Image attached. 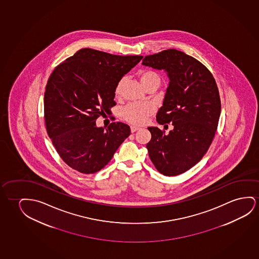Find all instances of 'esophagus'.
<instances>
[{"label":"esophagus","mask_w":259,"mask_h":259,"mask_svg":"<svg viewBox=\"0 0 259 259\" xmlns=\"http://www.w3.org/2000/svg\"><path fill=\"white\" fill-rule=\"evenodd\" d=\"M139 130H140V127H137V126H132V127H131V131H132V132H137V131H139Z\"/></svg>","instance_id":"34e87169"}]
</instances>
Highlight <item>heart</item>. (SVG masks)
I'll return each mask as SVG.
<instances>
[{
  "mask_svg": "<svg viewBox=\"0 0 259 259\" xmlns=\"http://www.w3.org/2000/svg\"><path fill=\"white\" fill-rule=\"evenodd\" d=\"M139 80L144 87L146 88L150 85H159L160 83V77L153 71H144L139 73ZM121 80L117 84L115 89V94H119L120 92ZM153 106L151 104H131L126 106L122 110V117L125 120L131 123L140 124L145 123L148 117L153 113Z\"/></svg>",
  "mask_w": 259,
  "mask_h": 259,
  "instance_id": "b5f03b06",
  "label": "heart"
}]
</instances>
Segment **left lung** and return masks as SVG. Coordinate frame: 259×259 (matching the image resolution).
<instances>
[{"label":"left lung","mask_w":259,"mask_h":259,"mask_svg":"<svg viewBox=\"0 0 259 259\" xmlns=\"http://www.w3.org/2000/svg\"><path fill=\"white\" fill-rule=\"evenodd\" d=\"M142 65L167 73L169 81L157 122L174 126L167 135L159 127H148L150 159L164 176L182 174L198 163L211 145L221 112L219 89L206 66L174 49L146 56Z\"/></svg>","instance_id":"8db88e82"}]
</instances>
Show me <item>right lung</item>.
I'll return each mask as SVG.
<instances>
[{
	"mask_svg": "<svg viewBox=\"0 0 259 259\" xmlns=\"http://www.w3.org/2000/svg\"><path fill=\"white\" fill-rule=\"evenodd\" d=\"M142 56H117L81 49L55 68L44 94L48 135L62 160L83 174L104 168L131 135L120 121L107 128L96 120L114 102L121 78L140 62Z\"/></svg>",
	"mask_w": 259,
	"mask_h": 259,
	"instance_id": "right-lung-1",
	"label": "right lung"
}]
</instances>
